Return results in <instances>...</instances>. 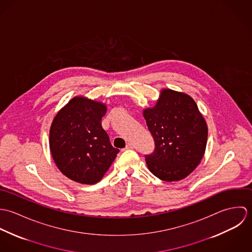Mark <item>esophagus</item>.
<instances>
[{
	"mask_svg": "<svg viewBox=\"0 0 252 252\" xmlns=\"http://www.w3.org/2000/svg\"><path fill=\"white\" fill-rule=\"evenodd\" d=\"M133 148H134V145L132 144H128L125 147V149H133Z\"/></svg>",
	"mask_w": 252,
	"mask_h": 252,
	"instance_id": "1",
	"label": "esophagus"
}]
</instances>
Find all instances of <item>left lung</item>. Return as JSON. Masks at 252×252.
<instances>
[{
    "label": "left lung",
    "instance_id": "8db88e82",
    "mask_svg": "<svg viewBox=\"0 0 252 252\" xmlns=\"http://www.w3.org/2000/svg\"><path fill=\"white\" fill-rule=\"evenodd\" d=\"M144 117L155 149L145 155L148 170L164 181H178L189 176L200 164L208 141L207 122L195 101L172 89L161 90L153 108Z\"/></svg>",
    "mask_w": 252,
    "mask_h": 252
}]
</instances>
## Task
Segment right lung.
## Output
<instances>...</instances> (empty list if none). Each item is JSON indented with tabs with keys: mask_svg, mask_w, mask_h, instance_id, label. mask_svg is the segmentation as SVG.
<instances>
[{
	"mask_svg": "<svg viewBox=\"0 0 252 252\" xmlns=\"http://www.w3.org/2000/svg\"><path fill=\"white\" fill-rule=\"evenodd\" d=\"M107 106L85 97H74L54 117L49 131L53 160L70 180L95 184L102 180L119 149L102 127Z\"/></svg>",
	"mask_w": 252,
	"mask_h": 252,
	"instance_id": "right-lung-1",
	"label": "right lung"
}]
</instances>
